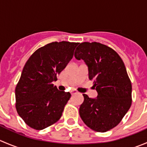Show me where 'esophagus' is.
<instances>
[{
    "instance_id": "1",
    "label": "esophagus",
    "mask_w": 147,
    "mask_h": 147,
    "mask_svg": "<svg viewBox=\"0 0 147 147\" xmlns=\"http://www.w3.org/2000/svg\"><path fill=\"white\" fill-rule=\"evenodd\" d=\"M77 91H75V90H72V91H71V94H72V95H73V94H77Z\"/></svg>"
}]
</instances>
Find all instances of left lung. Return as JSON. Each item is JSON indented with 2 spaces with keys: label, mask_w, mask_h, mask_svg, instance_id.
<instances>
[{
  "label": "left lung",
  "mask_w": 147,
  "mask_h": 147,
  "mask_svg": "<svg viewBox=\"0 0 147 147\" xmlns=\"http://www.w3.org/2000/svg\"><path fill=\"white\" fill-rule=\"evenodd\" d=\"M75 57L88 66L89 79L98 93L95 99L83 94L81 119L94 131H109L119 124L132 102L131 83L124 62L113 49L97 42L80 44Z\"/></svg>",
  "instance_id": "8db88e82"
}]
</instances>
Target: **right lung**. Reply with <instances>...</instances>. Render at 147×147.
<instances>
[{"instance_id": "obj_1", "label": "right lung", "mask_w": 147, "mask_h": 147, "mask_svg": "<svg viewBox=\"0 0 147 147\" xmlns=\"http://www.w3.org/2000/svg\"><path fill=\"white\" fill-rule=\"evenodd\" d=\"M78 42H53L35 50L16 85V108L27 125L42 130L61 117L70 93L53 84L74 55Z\"/></svg>"}]
</instances>
